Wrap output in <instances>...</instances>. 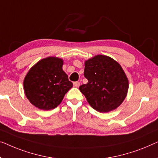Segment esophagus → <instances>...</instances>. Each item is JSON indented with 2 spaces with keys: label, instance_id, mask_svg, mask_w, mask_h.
Wrapping results in <instances>:
<instances>
[{
  "label": "esophagus",
  "instance_id": "1",
  "mask_svg": "<svg viewBox=\"0 0 158 158\" xmlns=\"http://www.w3.org/2000/svg\"><path fill=\"white\" fill-rule=\"evenodd\" d=\"M73 84H74V86H75V87H79V86H80V82H79V81H74V83H73Z\"/></svg>",
  "mask_w": 158,
  "mask_h": 158
}]
</instances>
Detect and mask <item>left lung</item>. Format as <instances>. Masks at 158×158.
<instances>
[{"label": "left lung", "mask_w": 158, "mask_h": 158, "mask_svg": "<svg viewBox=\"0 0 158 158\" xmlns=\"http://www.w3.org/2000/svg\"><path fill=\"white\" fill-rule=\"evenodd\" d=\"M84 75L87 84L79 90L93 109L108 112L118 107L127 94L129 82L119 64L112 58L97 55L85 61Z\"/></svg>", "instance_id": "left-lung-1"}]
</instances>
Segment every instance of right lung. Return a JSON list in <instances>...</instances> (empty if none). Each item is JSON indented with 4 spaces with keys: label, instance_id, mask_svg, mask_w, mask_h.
Masks as SVG:
<instances>
[{
    "label": "right lung",
    "instance_id": "obj_1",
    "mask_svg": "<svg viewBox=\"0 0 158 158\" xmlns=\"http://www.w3.org/2000/svg\"><path fill=\"white\" fill-rule=\"evenodd\" d=\"M63 60L47 57L31 68L23 81L27 99L35 107L43 110L56 108L73 84L62 69Z\"/></svg>",
    "mask_w": 158,
    "mask_h": 158
}]
</instances>
